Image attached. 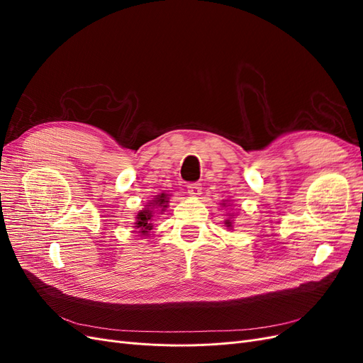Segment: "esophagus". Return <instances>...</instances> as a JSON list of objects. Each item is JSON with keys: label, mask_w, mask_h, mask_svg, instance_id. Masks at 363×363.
<instances>
[{"label": "esophagus", "mask_w": 363, "mask_h": 363, "mask_svg": "<svg viewBox=\"0 0 363 363\" xmlns=\"http://www.w3.org/2000/svg\"><path fill=\"white\" fill-rule=\"evenodd\" d=\"M188 194L191 196H200L201 195V184L200 183H189L188 184Z\"/></svg>", "instance_id": "1"}]
</instances>
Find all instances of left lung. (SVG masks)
<instances>
[{
    "label": "left lung",
    "instance_id": "obj_1",
    "mask_svg": "<svg viewBox=\"0 0 363 363\" xmlns=\"http://www.w3.org/2000/svg\"><path fill=\"white\" fill-rule=\"evenodd\" d=\"M223 206H225V203H223ZM225 225H227L228 228L233 227V225H232V221H230V219H225Z\"/></svg>",
    "mask_w": 363,
    "mask_h": 363
}]
</instances>
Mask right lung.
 Returning a JSON list of instances; mask_svg holds the SVG:
<instances>
[{"label":"right lung","mask_w":363,"mask_h":363,"mask_svg":"<svg viewBox=\"0 0 363 363\" xmlns=\"http://www.w3.org/2000/svg\"><path fill=\"white\" fill-rule=\"evenodd\" d=\"M168 200L169 195L168 194H159L156 195V199H152L147 206L144 211H140L136 215V223L135 227L138 228V233L140 236H148L150 230L152 228V221H155V213L156 211H164L168 207Z\"/></svg>","instance_id":"obj_1"}]
</instances>
